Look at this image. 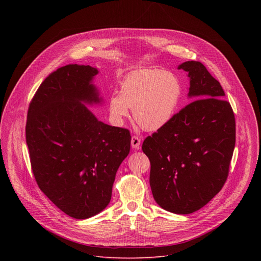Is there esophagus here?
<instances>
[{"instance_id": "34e87169", "label": "esophagus", "mask_w": 261, "mask_h": 261, "mask_svg": "<svg viewBox=\"0 0 261 261\" xmlns=\"http://www.w3.org/2000/svg\"><path fill=\"white\" fill-rule=\"evenodd\" d=\"M131 145H132V147L134 148V150H139V147H140V139H139V137L133 135L132 138H131Z\"/></svg>"}]
</instances>
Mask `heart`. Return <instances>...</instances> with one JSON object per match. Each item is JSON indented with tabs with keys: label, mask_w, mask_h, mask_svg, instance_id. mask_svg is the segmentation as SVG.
<instances>
[{
	"label": "heart",
	"mask_w": 261,
	"mask_h": 261,
	"mask_svg": "<svg viewBox=\"0 0 261 261\" xmlns=\"http://www.w3.org/2000/svg\"><path fill=\"white\" fill-rule=\"evenodd\" d=\"M181 97V86L173 73L160 69H138L123 80L120 94L109 97V114L122 125L133 109L134 120L146 131H157L173 118Z\"/></svg>",
	"instance_id": "obj_1"
}]
</instances>
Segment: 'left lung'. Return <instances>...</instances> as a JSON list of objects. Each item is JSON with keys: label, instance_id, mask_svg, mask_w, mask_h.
Returning a JSON list of instances; mask_svg holds the SVG:
<instances>
[{"label": "left lung", "instance_id": "left-lung-1", "mask_svg": "<svg viewBox=\"0 0 261 261\" xmlns=\"http://www.w3.org/2000/svg\"><path fill=\"white\" fill-rule=\"evenodd\" d=\"M193 102L162 129L147 136L142 151L151 162L154 199L164 210L186 215L204 206L224 186L236 145V119L220 83L203 64L188 61Z\"/></svg>", "mask_w": 261, "mask_h": 261}]
</instances>
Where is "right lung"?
Returning <instances> with one entry per match:
<instances>
[{"label":"right lung","instance_id":"obj_1","mask_svg":"<svg viewBox=\"0 0 261 261\" xmlns=\"http://www.w3.org/2000/svg\"><path fill=\"white\" fill-rule=\"evenodd\" d=\"M98 70L70 64L50 73L28 110L25 140L40 190L65 214L88 219L111 199L116 173L130 152L128 129L104 124L85 104L101 102Z\"/></svg>","mask_w":261,"mask_h":261}]
</instances>
